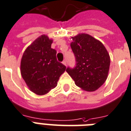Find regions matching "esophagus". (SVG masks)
<instances>
[{
	"label": "esophagus",
	"mask_w": 131,
	"mask_h": 131,
	"mask_svg": "<svg viewBox=\"0 0 131 131\" xmlns=\"http://www.w3.org/2000/svg\"><path fill=\"white\" fill-rule=\"evenodd\" d=\"M62 63H63V65H64V66H67V62H66V60L63 61Z\"/></svg>",
	"instance_id": "esophagus-1"
}]
</instances>
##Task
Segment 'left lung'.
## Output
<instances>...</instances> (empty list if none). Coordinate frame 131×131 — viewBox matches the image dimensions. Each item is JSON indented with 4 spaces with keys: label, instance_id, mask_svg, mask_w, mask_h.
Listing matches in <instances>:
<instances>
[{
    "label": "left lung",
    "instance_id": "8db88e82",
    "mask_svg": "<svg viewBox=\"0 0 131 131\" xmlns=\"http://www.w3.org/2000/svg\"><path fill=\"white\" fill-rule=\"evenodd\" d=\"M70 46L76 57V67L66 72L78 87L86 91L98 89L108 76L110 57L101 42L89 34L72 37Z\"/></svg>",
    "mask_w": 131,
    "mask_h": 131
}]
</instances>
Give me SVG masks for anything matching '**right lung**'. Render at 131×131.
<instances>
[{
  "label": "right lung",
  "instance_id": "right-lung-1",
  "mask_svg": "<svg viewBox=\"0 0 131 131\" xmlns=\"http://www.w3.org/2000/svg\"><path fill=\"white\" fill-rule=\"evenodd\" d=\"M53 40L41 35L28 46L21 60L23 79L31 91L36 95L48 93L57 84L66 67L57 61V51L51 48Z\"/></svg>",
  "mask_w": 131,
  "mask_h": 131
}]
</instances>
